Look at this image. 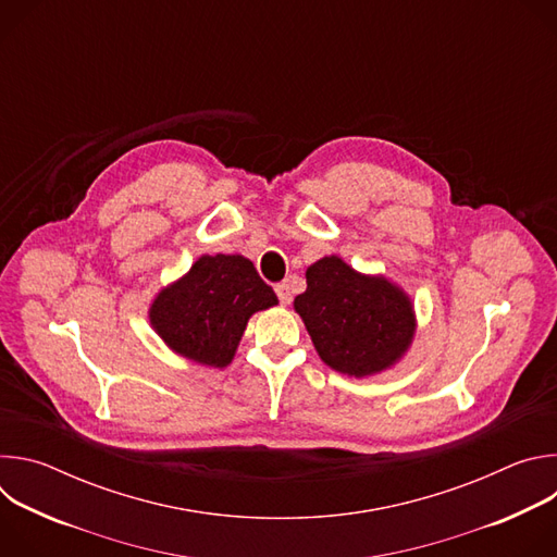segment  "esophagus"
I'll return each instance as SVG.
<instances>
[{
  "label": "esophagus",
  "instance_id": "esophagus-1",
  "mask_svg": "<svg viewBox=\"0 0 557 557\" xmlns=\"http://www.w3.org/2000/svg\"><path fill=\"white\" fill-rule=\"evenodd\" d=\"M275 293H277V299H280L282 304H290V299H293V290H290V284H288V282L277 284V286H275Z\"/></svg>",
  "mask_w": 557,
  "mask_h": 557
}]
</instances>
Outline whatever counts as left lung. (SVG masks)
<instances>
[{"instance_id": "left-lung-1", "label": "left lung", "mask_w": 557, "mask_h": 557, "mask_svg": "<svg viewBox=\"0 0 557 557\" xmlns=\"http://www.w3.org/2000/svg\"><path fill=\"white\" fill-rule=\"evenodd\" d=\"M295 310L322 361L350 376L376 374L399 361L417 326L412 301L399 286L361 275L337 256L308 267Z\"/></svg>"}]
</instances>
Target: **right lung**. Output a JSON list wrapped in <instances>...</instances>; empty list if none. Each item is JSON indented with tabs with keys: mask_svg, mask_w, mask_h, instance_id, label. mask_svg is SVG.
Masks as SVG:
<instances>
[{
	"mask_svg": "<svg viewBox=\"0 0 557 557\" xmlns=\"http://www.w3.org/2000/svg\"><path fill=\"white\" fill-rule=\"evenodd\" d=\"M277 304L273 288L243 256H202L191 271L163 288L149 322L178 355L224 368L243 339L249 317Z\"/></svg>",
	"mask_w": 557,
	"mask_h": 557,
	"instance_id": "obj_1",
	"label": "right lung"
}]
</instances>
